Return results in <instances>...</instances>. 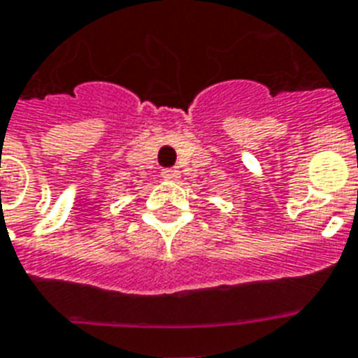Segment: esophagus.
<instances>
[{
  "label": "esophagus",
  "mask_w": 358,
  "mask_h": 358,
  "mask_svg": "<svg viewBox=\"0 0 358 358\" xmlns=\"http://www.w3.org/2000/svg\"><path fill=\"white\" fill-rule=\"evenodd\" d=\"M160 176H162V179L173 181V179H177V177H179V171H177L176 168H168V170L160 171Z\"/></svg>",
  "instance_id": "obj_1"
}]
</instances>
